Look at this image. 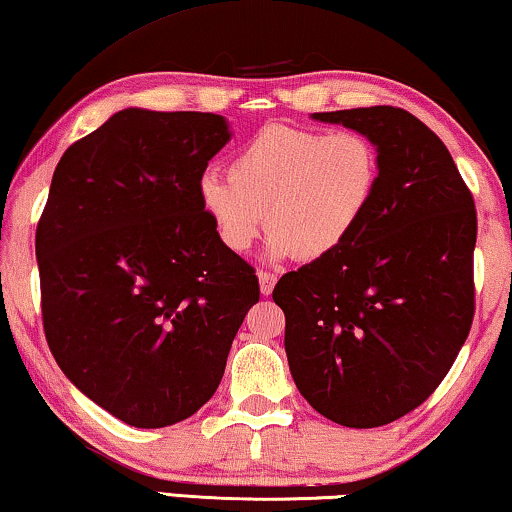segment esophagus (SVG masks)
Instances as JSON below:
<instances>
[{"mask_svg":"<svg viewBox=\"0 0 512 512\" xmlns=\"http://www.w3.org/2000/svg\"><path fill=\"white\" fill-rule=\"evenodd\" d=\"M257 278H259V289H262V294L269 296L273 292V287H276L278 276L273 271H259Z\"/></svg>","mask_w":512,"mask_h":512,"instance_id":"obj_1","label":"esophagus"}]
</instances>
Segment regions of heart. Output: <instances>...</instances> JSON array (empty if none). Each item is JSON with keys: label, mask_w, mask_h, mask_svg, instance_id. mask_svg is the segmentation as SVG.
<instances>
[{"label": "heart", "mask_w": 512, "mask_h": 512, "mask_svg": "<svg viewBox=\"0 0 512 512\" xmlns=\"http://www.w3.org/2000/svg\"><path fill=\"white\" fill-rule=\"evenodd\" d=\"M381 174L370 135L269 124L234 151L227 174L204 172L197 195L232 253L250 250L266 218L271 257L319 262L368 218Z\"/></svg>", "instance_id": "b5f03b06"}]
</instances>
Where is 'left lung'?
Returning <instances> with one entry per match:
<instances>
[{
	"instance_id": "left-lung-1",
	"label": "left lung",
	"mask_w": 512,
	"mask_h": 512,
	"mask_svg": "<svg viewBox=\"0 0 512 512\" xmlns=\"http://www.w3.org/2000/svg\"><path fill=\"white\" fill-rule=\"evenodd\" d=\"M370 135L381 188L358 232L273 289L289 370L312 409L345 427L393 423L430 398L476 312L474 195L414 114L375 105L315 112Z\"/></svg>"
}]
</instances>
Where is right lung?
Listing matches in <instances>:
<instances>
[{"mask_svg":"<svg viewBox=\"0 0 512 512\" xmlns=\"http://www.w3.org/2000/svg\"><path fill=\"white\" fill-rule=\"evenodd\" d=\"M227 140L220 114L128 108L52 174L36 227L45 340L89 400L133 427L207 404L259 301L255 269L197 195Z\"/></svg>","mask_w":512,"mask_h":512,"instance_id":"obj_1","label":"right lung"}]
</instances>
